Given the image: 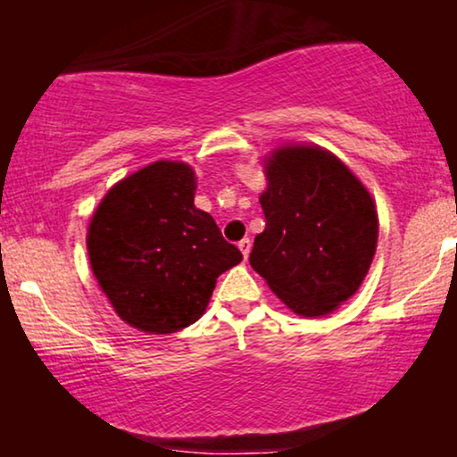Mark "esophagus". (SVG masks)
<instances>
[{"instance_id":"1","label":"esophagus","mask_w":457,"mask_h":457,"mask_svg":"<svg viewBox=\"0 0 457 457\" xmlns=\"http://www.w3.org/2000/svg\"><path fill=\"white\" fill-rule=\"evenodd\" d=\"M239 249H241L243 258H245V260H247V255H249V252H252V239H249V237H245V239H241V241H239Z\"/></svg>"}]
</instances>
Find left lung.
Returning a JSON list of instances; mask_svg holds the SVG:
<instances>
[{"instance_id": "8db88e82", "label": "left lung", "mask_w": 457, "mask_h": 457, "mask_svg": "<svg viewBox=\"0 0 457 457\" xmlns=\"http://www.w3.org/2000/svg\"><path fill=\"white\" fill-rule=\"evenodd\" d=\"M264 174L266 228L255 237L249 264L293 314H333L370 270L377 204L352 168L316 143L274 147Z\"/></svg>"}]
</instances>
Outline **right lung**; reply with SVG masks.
Segmentation results:
<instances>
[{"instance_id":"obj_1","label":"right lung","mask_w":457,"mask_h":457,"mask_svg":"<svg viewBox=\"0 0 457 457\" xmlns=\"http://www.w3.org/2000/svg\"><path fill=\"white\" fill-rule=\"evenodd\" d=\"M195 191L193 166L158 160L112 185L89 220L93 277L141 333L170 335L199 320L216 278L243 260L195 208Z\"/></svg>"}]
</instances>
